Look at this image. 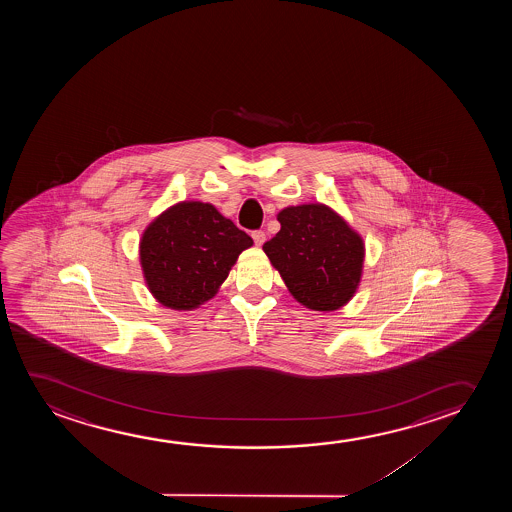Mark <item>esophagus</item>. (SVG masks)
I'll return each instance as SVG.
<instances>
[{
  "instance_id": "34e87169",
  "label": "esophagus",
  "mask_w": 512,
  "mask_h": 512,
  "mask_svg": "<svg viewBox=\"0 0 512 512\" xmlns=\"http://www.w3.org/2000/svg\"><path fill=\"white\" fill-rule=\"evenodd\" d=\"M252 238H253V241H255V245L262 246V245H264V241H266V232L253 231Z\"/></svg>"
}]
</instances>
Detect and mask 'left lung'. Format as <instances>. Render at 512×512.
I'll return each instance as SVG.
<instances>
[{"instance_id":"8db88e82","label":"left lung","mask_w":512,"mask_h":512,"mask_svg":"<svg viewBox=\"0 0 512 512\" xmlns=\"http://www.w3.org/2000/svg\"><path fill=\"white\" fill-rule=\"evenodd\" d=\"M281 229L262 250L288 292L304 308L336 311L357 294L364 273V238L323 203L287 206Z\"/></svg>"}]
</instances>
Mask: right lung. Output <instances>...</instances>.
<instances>
[{
  "mask_svg": "<svg viewBox=\"0 0 512 512\" xmlns=\"http://www.w3.org/2000/svg\"><path fill=\"white\" fill-rule=\"evenodd\" d=\"M252 245L213 204L180 201L141 234L145 285L164 308L192 311L217 295L241 252Z\"/></svg>",
  "mask_w": 512,
  "mask_h": 512,
  "instance_id": "1",
  "label": "right lung"
}]
</instances>
